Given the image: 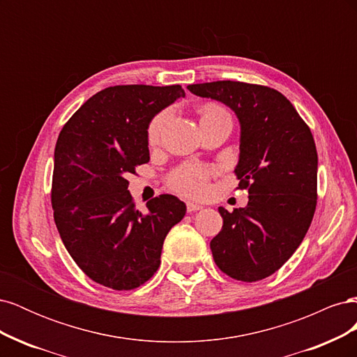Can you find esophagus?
I'll return each mask as SVG.
<instances>
[{"mask_svg":"<svg viewBox=\"0 0 357 357\" xmlns=\"http://www.w3.org/2000/svg\"><path fill=\"white\" fill-rule=\"evenodd\" d=\"M186 208H188V213H195V211H198V210L202 208V205L195 204V202H188V204H186Z\"/></svg>","mask_w":357,"mask_h":357,"instance_id":"esophagus-1","label":"esophagus"}]
</instances>
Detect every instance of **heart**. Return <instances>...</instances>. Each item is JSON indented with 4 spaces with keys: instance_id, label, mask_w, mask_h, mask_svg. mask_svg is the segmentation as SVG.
I'll return each instance as SVG.
<instances>
[{
    "instance_id": "b5f03b06",
    "label": "heart",
    "mask_w": 357,
    "mask_h": 357,
    "mask_svg": "<svg viewBox=\"0 0 357 357\" xmlns=\"http://www.w3.org/2000/svg\"><path fill=\"white\" fill-rule=\"evenodd\" d=\"M220 116H229V113L226 112L222 105L214 104V102L202 105L201 122L210 121V119L220 117ZM168 117H169L168 112H160L152 119V121H150L147 128V139L150 144H155L159 142L160 134L164 131V126L168 121ZM210 174L211 171L208 168L197 165V164H186L171 172L168 177V185L171 189L181 193V195L198 198L207 192Z\"/></svg>"
}]
</instances>
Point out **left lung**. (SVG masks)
<instances>
[{
    "instance_id": "left-lung-1",
    "label": "left lung",
    "mask_w": 357,
    "mask_h": 357,
    "mask_svg": "<svg viewBox=\"0 0 357 357\" xmlns=\"http://www.w3.org/2000/svg\"><path fill=\"white\" fill-rule=\"evenodd\" d=\"M228 105L241 125L238 189L245 208L219 207L222 231L210 243L214 262L240 282L282 268L310 228L317 205V150L308 125L283 93L262 84L220 80L189 84Z\"/></svg>"
}]
</instances>
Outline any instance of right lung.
<instances>
[{"instance_id": "right-lung-1", "label": "right lung", "mask_w": 357, "mask_h": 357, "mask_svg": "<svg viewBox=\"0 0 357 357\" xmlns=\"http://www.w3.org/2000/svg\"><path fill=\"white\" fill-rule=\"evenodd\" d=\"M185 91L180 84L110 86L63 125L55 147L52 207L61 240L95 283L114 290L144 284L160 264L164 240L186 214L177 197L135 208L126 177L149 162L147 128Z\"/></svg>"}]
</instances>
